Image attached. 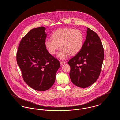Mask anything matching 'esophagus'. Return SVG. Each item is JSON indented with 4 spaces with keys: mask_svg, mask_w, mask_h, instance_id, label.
I'll return each mask as SVG.
<instances>
[{
    "mask_svg": "<svg viewBox=\"0 0 120 120\" xmlns=\"http://www.w3.org/2000/svg\"><path fill=\"white\" fill-rule=\"evenodd\" d=\"M60 64H61V65H63V64H64L66 63H65V62L62 61H60Z\"/></svg>",
    "mask_w": 120,
    "mask_h": 120,
    "instance_id": "esophagus-1",
    "label": "esophagus"
}]
</instances>
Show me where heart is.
Wrapping results in <instances>:
<instances>
[{
	"mask_svg": "<svg viewBox=\"0 0 120 120\" xmlns=\"http://www.w3.org/2000/svg\"><path fill=\"white\" fill-rule=\"evenodd\" d=\"M52 39H47L46 47L52 54L54 55L59 48L58 57L65 59L70 54L75 55L80 51L84 43V37L82 32L71 28L59 29L52 35Z\"/></svg>",
	"mask_w": 120,
	"mask_h": 120,
	"instance_id": "b5f03b06",
	"label": "heart"
}]
</instances>
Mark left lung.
Segmentation results:
<instances>
[{
  "label": "left lung",
  "instance_id": "8db88e82",
  "mask_svg": "<svg viewBox=\"0 0 120 120\" xmlns=\"http://www.w3.org/2000/svg\"><path fill=\"white\" fill-rule=\"evenodd\" d=\"M87 30L80 51L68 62L71 82L83 88L91 86L98 79L104 59L103 48L98 35L91 29Z\"/></svg>",
  "mask_w": 120,
  "mask_h": 120
}]
</instances>
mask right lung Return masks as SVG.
Returning a JSON list of instances; mask_svg holds the SVG:
<instances>
[{"label":"right lung","mask_w":120,"mask_h":120,"mask_svg":"<svg viewBox=\"0 0 120 120\" xmlns=\"http://www.w3.org/2000/svg\"><path fill=\"white\" fill-rule=\"evenodd\" d=\"M45 28L33 29L22 38L18 48L17 62L23 80L37 91L49 90L54 84L60 64L45 45Z\"/></svg>","instance_id":"add662e5"}]
</instances>
